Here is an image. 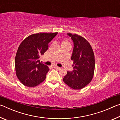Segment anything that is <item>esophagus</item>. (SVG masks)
Here are the masks:
<instances>
[{"label": "esophagus", "mask_w": 120, "mask_h": 120, "mask_svg": "<svg viewBox=\"0 0 120 120\" xmlns=\"http://www.w3.org/2000/svg\"><path fill=\"white\" fill-rule=\"evenodd\" d=\"M53 67H54V68H56V69H58V70H59V69H61V68L59 67L56 66H54Z\"/></svg>", "instance_id": "34e87169"}]
</instances>
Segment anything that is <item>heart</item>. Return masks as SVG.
Segmentation results:
<instances>
[{
    "mask_svg": "<svg viewBox=\"0 0 120 120\" xmlns=\"http://www.w3.org/2000/svg\"><path fill=\"white\" fill-rule=\"evenodd\" d=\"M64 42H66V41H64Z\"/></svg>",
    "mask_w": 120,
    "mask_h": 120,
    "instance_id": "heart-1",
    "label": "heart"
}]
</instances>
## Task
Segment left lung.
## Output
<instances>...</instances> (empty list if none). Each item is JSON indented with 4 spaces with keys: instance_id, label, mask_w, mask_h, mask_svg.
I'll use <instances>...</instances> for the list:
<instances>
[{
    "instance_id": "8db88e82",
    "label": "left lung",
    "mask_w": 120,
    "mask_h": 120,
    "mask_svg": "<svg viewBox=\"0 0 120 120\" xmlns=\"http://www.w3.org/2000/svg\"><path fill=\"white\" fill-rule=\"evenodd\" d=\"M74 42L71 59L74 61L71 71L64 77L65 84L74 89H80L88 85L94 76L95 56L92 48L87 41L77 34L68 33Z\"/></svg>"
}]
</instances>
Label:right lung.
<instances>
[{
	"label": "right lung",
	"instance_id": "add662e5",
	"mask_svg": "<svg viewBox=\"0 0 120 120\" xmlns=\"http://www.w3.org/2000/svg\"><path fill=\"white\" fill-rule=\"evenodd\" d=\"M57 34H32L19 45L15 56V69L17 78L24 85L35 87L45 80L49 69L40 62V56L48 49L49 43Z\"/></svg>",
	"mask_w": 120,
	"mask_h": 120
}]
</instances>
